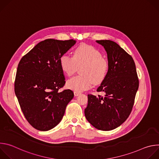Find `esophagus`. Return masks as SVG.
Here are the masks:
<instances>
[{"instance_id": "esophagus-1", "label": "esophagus", "mask_w": 159, "mask_h": 159, "mask_svg": "<svg viewBox=\"0 0 159 159\" xmlns=\"http://www.w3.org/2000/svg\"><path fill=\"white\" fill-rule=\"evenodd\" d=\"M81 94V93L80 92H79V91H74V95L75 96H79L80 94Z\"/></svg>"}]
</instances>
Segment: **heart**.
I'll use <instances>...</instances> for the list:
<instances>
[{"mask_svg":"<svg viewBox=\"0 0 159 159\" xmlns=\"http://www.w3.org/2000/svg\"><path fill=\"white\" fill-rule=\"evenodd\" d=\"M62 71L68 76L74 75L79 68L81 75L68 80L66 87L75 91H83L90 89L93 84L102 83L109 70V61L102 56L101 52L90 45L82 44L74 51L73 57L63 55L60 58Z\"/></svg>","mask_w":159,"mask_h":159,"instance_id":"obj_1","label":"heart"}]
</instances>
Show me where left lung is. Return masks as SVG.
Returning <instances> with one entry per match:
<instances>
[{
    "mask_svg": "<svg viewBox=\"0 0 159 159\" xmlns=\"http://www.w3.org/2000/svg\"><path fill=\"white\" fill-rule=\"evenodd\" d=\"M104 47L109 64L104 80L97 92L105 96L88 94L84 113L87 121L96 128L109 131L120 126L129 116L139 80L132 57L110 40H98Z\"/></svg>",
    "mask_w": 159,
    "mask_h": 159,
    "instance_id": "8db88e82",
    "label": "left lung"
}]
</instances>
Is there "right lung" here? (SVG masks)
<instances>
[{
    "label": "right lung",
    "instance_id": "add662e5",
    "mask_svg": "<svg viewBox=\"0 0 159 159\" xmlns=\"http://www.w3.org/2000/svg\"><path fill=\"white\" fill-rule=\"evenodd\" d=\"M75 42L45 39L22 57L18 64L15 94L26 120L38 130L55 127L74 98L70 89L59 91L65 84L60 58Z\"/></svg>",
    "mask_w": 159,
    "mask_h": 159
}]
</instances>
